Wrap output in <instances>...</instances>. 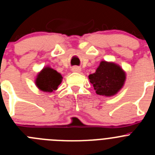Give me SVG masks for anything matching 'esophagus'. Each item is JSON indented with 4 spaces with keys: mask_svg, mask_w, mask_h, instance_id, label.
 Instances as JSON below:
<instances>
[{
    "mask_svg": "<svg viewBox=\"0 0 155 155\" xmlns=\"http://www.w3.org/2000/svg\"><path fill=\"white\" fill-rule=\"evenodd\" d=\"M71 71H73V72H77V73H79V72H81V68H79V67H77V66H75V67H73V68H72Z\"/></svg>",
    "mask_w": 155,
    "mask_h": 155,
    "instance_id": "34e87169",
    "label": "esophagus"
}]
</instances>
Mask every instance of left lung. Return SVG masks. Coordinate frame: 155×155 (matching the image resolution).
<instances>
[{"label": "left lung", "instance_id": "left-lung-1", "mask_svg": "<svg viewBox=\"0 0 155 155\" xmlns=\"http://www.w3.org/2000/svg\"><path fill=\"white\" fill-rule=\"evenodd\" d=\"M88 78L96 94L111 97L117 94L124 87L126 73L118 64L102 61L95 72L89 74Z\"/></svg>", "mask_w": 155, "mask_h": 155}]
</instances>
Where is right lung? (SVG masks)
Returning a JSON list of instances; mask_svg holds the SVG:
<instances>
[{
	"mask_svg": "<svg viewBox=\"0 0 155 155\" xmlns=\"http://www.w3.org/2000/svg\"><path fill=\"white\" fill-rule=\"evenodd\" d=\"M63 80L62 75L50 67H44L35 78V85L40 91L53 92L58 88Z\"/></svg>",
	"mask_w": 155,
	"mask_h": 155,
	"instance_id": "add662e5",
	"label": "right lung"
}]
</instances>
